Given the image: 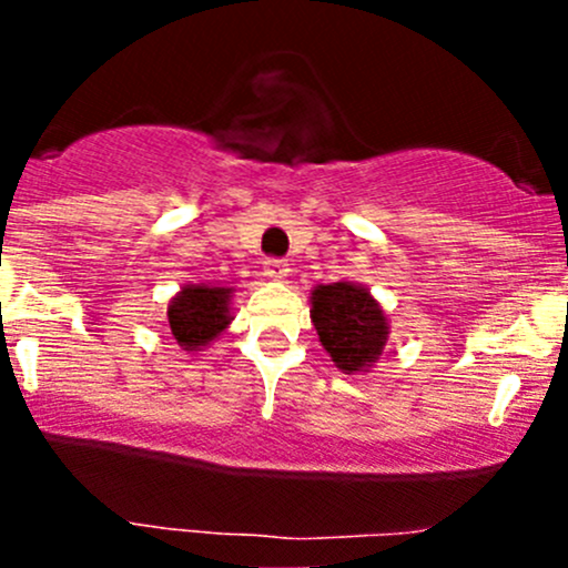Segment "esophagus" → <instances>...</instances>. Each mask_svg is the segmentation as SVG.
<instances>
[{"label": "esophagus", "mask_w": 568, "mask_h": 568, "mask_svg": "<svg viewBox=\"0 0 568 568\" xmlns=\"http://www.w3.org/2000/svg\"><path fill=\"white\" fill-rule=\"evenodd\" d=\"M264 275L270 280H285L291 275V266L283 258H266L264 262Z\"/></svg>", "instance_id": "34e87169"}]
</instances>
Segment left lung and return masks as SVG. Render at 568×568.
<instances>
[{
    "label": "left lung",
    "instance_id": "left-lung-1",
    "mask_svg": "<svg viewBox=\"0 0 568 568\" xmlns=\"http://www.w3.org/2000/svg\"><path fill=\"white\" fill-rule=\"evenodd\" d=\"M310 317L331 361L344 374H368L389 336L382 304L361 283L317 285L310 293Z\"/></svg>",
    "mask_w": 568,
    "mask_h": 568
}]
</instances>
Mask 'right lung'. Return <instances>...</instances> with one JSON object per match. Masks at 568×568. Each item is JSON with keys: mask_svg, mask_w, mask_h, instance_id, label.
I'll list each match as a JSON object with an SVG mask.
<instances>
[{"mask_svg": "<svg viewBox=\"0 0 568 568\" xmlns=\"http://www.w3.org/2000/svg\"><path fill=\"white\" fill-rule=\"evenodd\" d=\"M232 293L234 288L207 283H189L175 293L168 302V323L181 349L202 352L230 328Z\"/></svg>", "mask_w": 568, "mask_h": 568, "instance_id": "add662e5", "label": "right lung"}]
</instances>
